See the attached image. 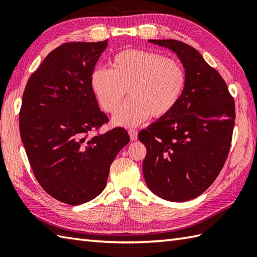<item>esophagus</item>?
<instances>
[{
  "instance_id": "34e87169",
  "label": "esophagus",
  "mask_w": 257,
  "mask_h": 257,
  "mask_svg": "<svg viewBox=\"0 0 257 257\" xmlns=\"http://www.w3.org/2000/svg\"><path fill=\"white\" fill-rule=\"evenodd\" d=\"M128 134H129V136H130V139H132L133 141L138 139V132H137V130L130 129L129 132H128Z\"/></svg>"
}]
</instances>
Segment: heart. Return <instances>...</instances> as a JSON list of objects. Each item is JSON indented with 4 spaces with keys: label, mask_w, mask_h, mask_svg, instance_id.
<instances>
[{
    "label": "heart",
    "mask_w": 257,
    "mask_h": 257,
    "mask_svg": "<svg viewBox=\"0 0 257 257\" xmlns=\"http://www.w3.org/2000/svg\"><path fill=\"white\" fill-rule=\"evenodd\" d=\"M111 68L95 69L90 76L91 89L100 107L116 113L125 94L130 100L113 118L123 127H135L152 118L165 117L177 106L187 84L183 65L160 53L124 50L110 62Z\"/></svg>",
    "instance_id": "obj_1"
}]
</instances>
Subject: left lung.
I'll list each match as a JSON object with an SVG mask.
<instances>
[{
  "label": "left lung",
  "instance_id": "left-lung-1",
  "mask_svg": "<svg viewBox=\"0 0 257 257\" xmlns=\"http://www.w3.org/2000/svg\"><path fill=\"white\" fill-rule=\"evenodd\" d=\"M149 42L177 54L187 84L172 111L138 135L147 148L144 177L160 198L189 201L203 193L224 166L235 105L224 79L195 48L176 40Z\"/></svg>",
  "mask_w": 257,
  "mask_h": 257
}]
</instances>
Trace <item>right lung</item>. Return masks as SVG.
Segmentation results:
<instances>
[{"instance_id": "1", "label": "right lung", "mask_w": 257, "mask_h": 257, "mask_svg": "<svg viewBox=\"0 0 257 257\" xmlns=\"http://www.w3.org/2000/svg\"><path fill=\"white\" fill-rule=\"evenodd\" d=\"M107 45L106 40L58 46L31 75L22 98L20 133L33 173L48 194L69 205L102 192L110 165L130 141L121 127L98 133L109 119L90 76Z\"/></svg>"}]
</instances>
